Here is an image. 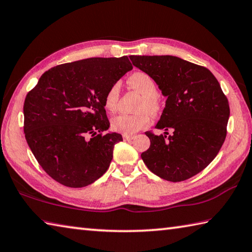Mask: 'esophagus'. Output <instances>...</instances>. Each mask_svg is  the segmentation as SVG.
Masks as SVG:
<instances>
[{"instance_id":"34e87169","label":"esophagus","mask_w":252,"mask_h":252,"mask_svg":"<svg viewBox=\"0 0 252 252\" xmlns=\"http://www.w3.org/2000/svg\"><path fill=\"white\" fill-rule=\"evenodd\" d=\"M123 138H124V140L126 141H129V140H132L135 138L134 135H123Z\"/></svg>"}]
</instances>
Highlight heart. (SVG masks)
I'll use <instances>...</instances> for the list:
<instances>
[{
  "mask_svg": "<svg viewBox=\"0 0 252 252\" xmlns=\"http://www.w3.org/2000/svg\"><path fill=\"white\" fill-rule=\"evenodd\" d=\"M127 84L131 89L142 94L137 114H120L112 120V128L115 131L124 135H132L149 125L150 118L148 113L156 115L160 110L158 97V87L155 80L146 72H135L127 79ZM118 99H120V84L114 83L104 95V107L106 111L113 113L116 111Z\"/></svg>",
  "mask_w": 252,
  "mask_h": 252,
  "instance_id": "b5f03b06",
  "label": "heart"
}]
</instances>
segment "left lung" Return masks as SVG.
<instances>
[{
  "label": "left lung",
  "mask_w": 252,
  "mask_h": 252,
  "mask_svg": "<svg viewBox=\"0 0 252 252\" xmlns=\"http://www.w3.org/2000/svg\"><path fill=\"white\" fill-rule=\"evenodd\" d=\"M129 58L167 96L156 125L164 135L146 131L150 147L141 159L151 172L167 181L181 182L194 177L214 160L224 144L230 113L228 99L214 74L202 65L174 56Z\"/></svg>",
  "instance_id": "obj_1"
}]
</instances>
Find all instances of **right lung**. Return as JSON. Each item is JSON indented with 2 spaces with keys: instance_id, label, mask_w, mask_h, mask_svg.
I'll return each instance as SVG.
<instances>
[{
  "instance_id": "right-lung-1",
  "label": "right lung",
  "mask_w": 252,
  "mask_h": 252,
  "mask_svg": "<svg viewBox=\"0 0 252 252\" xmlns=\"http://www.w3.org/2000/svg\"><path fill=\"white\" fill-rule=\"evenodd\" d=\"M127 56L56 65L24 102V132L45 172L60 184L83 188L106 172L121 134L110 127L104 95L127 71Z\"/></svg>"
}]
</instances>
